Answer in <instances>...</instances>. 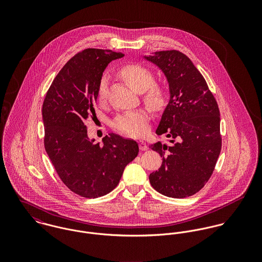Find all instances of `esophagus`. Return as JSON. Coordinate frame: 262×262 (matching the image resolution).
I'll use <instances>...</instances> for the list:
<instances>
[{
    "instance_id": "1",
    "label": "esophagus",
    "mask_w": 262,
    "mask_h": 262,
    "mask_svg": "<svg viewBox=\"0 0 262 262\" xmlns=\"http://www.w3.org/2000/svg\"><path fill=\"white\" fill-rule=\"evenodd\" d=\"M138 143H139V149L142 150V151L147 149V145H146V143L144 141L140 140Z\"/></svg>"
}]
</instances>
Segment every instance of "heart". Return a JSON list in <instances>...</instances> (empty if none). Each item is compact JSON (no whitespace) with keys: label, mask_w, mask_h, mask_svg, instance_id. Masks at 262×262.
Returning a JSON list of instances; mask_svg holds the SVG:
<instances>
[{"label":"heart","mask_w":262,"mask_h":262,"mask_svg":"<svg viewBox=\"0 0 262 262\" xmlns=\"http://www.w3.org/2000/svg\"><path fill=\"white\" fill-rule=\"evenodd\" d=\"M123 79L136 92H143V102L153 112H159L167 104L168 94L164 86L154 82V75L148 69L139 64H129L121 72ZM108 94V76L103 75L98 86V99L104 102ZM113 127L118 132L131 136L140 137L149 129V116L144 109L119 114L113 120Z\"/></svg>","instance_id":"obj_1"}]
</instances>
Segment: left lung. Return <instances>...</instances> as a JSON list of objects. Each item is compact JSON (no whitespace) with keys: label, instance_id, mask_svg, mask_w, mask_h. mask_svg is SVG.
I'll return each mask as SVG.
<instances>
[{"label":"left lung","instance_id":"obj_1","mask_svg":"<svg viewBox=\"0 0 262 262\" xmlns=\"http://www.w3.org/2000/svg\"><path fill=\"white\" fill-rule=\"evenodd\" d=\"M145 56L162 70L169 84L170 100L157 135L171 138L170 146L150 145L162 164L150 173L151 186L169 198L194 194L210 180L222 148L220 111L206 79L181 51L166 50Z\"/></svg>","mask_w":262,"mask_h":262}]
</instances>
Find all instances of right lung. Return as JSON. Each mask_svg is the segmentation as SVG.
<instances>
[{
    "label": "right lung",
    "mask_w": 262,
    "mask_h": 262,
    "mask_svg": "<svg viewBox=\"0 0 262 262\" xmlns=\"http://www.w3.org/2000/svg\"><path fill=\"white\" fill-rule=\"evenodd\" d=\"M122 52L86 48L76 53L48 89L43 105L44 147L62 183L76 194L95 199L118 186L125 166L138 155L136 141L110 133L104 145L88 137L96 116L100 79Z\"/></svg>",
    "instance_id": "obj_1"
}]
</instances>
